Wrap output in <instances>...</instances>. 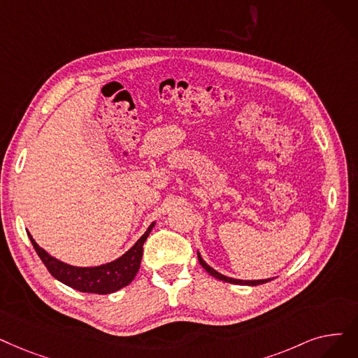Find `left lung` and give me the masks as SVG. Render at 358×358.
Instances as JSON below:
<instances>
[{
  "instance_id": "obj_1",
  "label": "left lung",
  "mask_w": 358,
  "mask_h": 358,
  "mask_svg": "<svg viewBox=\"0 0 358 358\" xmlns=\"http://www.w3.org/2000/svg\"><path fill=\"white\" fill-rule=\"evenodd\" d=\"M197 257H199V262H200V265L205 268V271L209 273V275H212V276H215L216 279H220V281H224V282H229V284H237V285H260V284H266V282H269V281H272V278H268V279H256V281H243V279H234V278H229V276H225V275H222V273H220V272H216L213 268H210L208 263L201 259V256H200V253L197 252Z\"/></svg>"
}]
</instances>
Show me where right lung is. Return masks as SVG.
Here are the masks:
<instances>
[{
	"label": "right lung",
	"instance_id": "right-lung-1",
	"mask_svg": "<svg viewBox=\"0 0 358 358\" xmlns=\"http://www.w3.org/2000/svg\"><path fill=\"white\" fill-rule=\"evenodd\" d=\"M155 227V222L149 225L145 234L138 238L134 245L120 256L118 259L103 263L99 266H73L69 263L61 262L46 253L42 247L38 245V243L30 236L27 231V236L32 241V245L46 269L50 273L58 279L59 282L66 284L67 287H71L80 292H92V294H111L115 292L124 287H127L138 272L141 268V262L143 256V244L146 238L149 237L152 228Z\"/></svg>",
	"mask_w": 358,
	"mask_h": 358
}]
</instances>
